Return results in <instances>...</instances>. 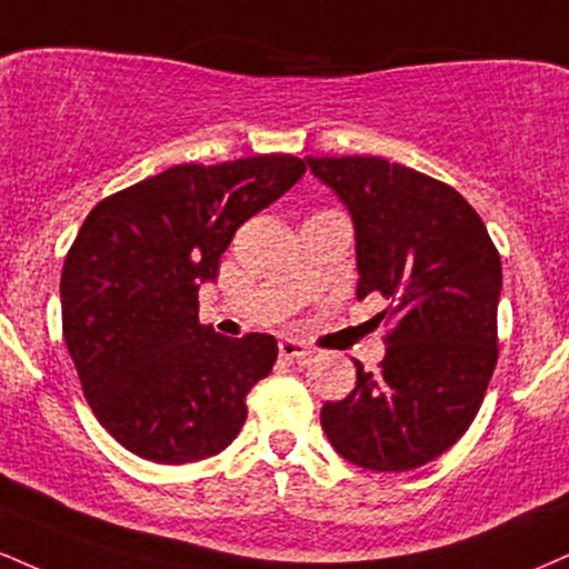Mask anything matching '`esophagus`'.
<instances>
[{
    "mask_svg": "<svg viewBox=\"0 0 569 569\" xmlns=\"http://www.w3.org/2000/svg\"><path fill=\"white\" fill-rule=\"evenodd\" d=\"M278 355H280V358H283V360L307 362V360H310L312 350H310V347H305L302 341H297V339H280V345H278Z\"/></svg>",
    "mask_w": 569,
    "mask_h": 569,
    "instance_id": "1",
    "label": "esophagus"
}]
</instances>
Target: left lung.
<instances>
[{"label": "left lung", "instance_id": "obj_1", "mask_svg": "<svg viewBox=\"0 0 569 569\" xmlns=\"http://www.w3.org/2000/svg\"><path fill=\"white\" fill-rule=\"evenodd\" d=\"M305 161L352 217L358 297L381 293L395 318L379 371L355 362L352 392L320 410L323 432L355 467H423L482 406L498 360L501 257L450 184L379 156Z\"/></svg>", "mask_w": 569, "mask_h": 569}]
</instances>
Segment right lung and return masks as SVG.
Instances as JSON below:
<instances>
[{
	"label": "right lung",
	"mask_w": 569,
	"mask_h": 569,
	"mask_svg": "<svg viewBox=\"0 0 569 569\" xmlns=\"http://www.w3.org/2000/svg\"><path fill=\"white\" fill-rule=\"evenodd\" d=\"M302 174L283 153L180 163L89 211L60 278L63 337L94 416L134 456L193 463L241 432L278 341L201 326L198 291L236 230Z\"/></svg>",
	"instance_id": "1"
}]
</instances>
